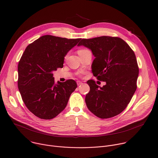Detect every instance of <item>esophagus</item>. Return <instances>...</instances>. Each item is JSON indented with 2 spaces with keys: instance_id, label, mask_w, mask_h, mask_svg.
Wrapping results in <instances>:
<instances>
[{
  "instance_id": "1",
  "label": "esophagus",
  "mask_w": 158,
  "mask_h": 158,
  "mask_svg": "<svg viewBox=\"0 0 158 158\" xmlns=\"http://www.w3.org/2000/svg\"><path fill=\"white\" fill-rule=\"evenodd\" d=\"M83 83L82 82H81V81H77V85H82Z\"/></svg>"
}]
</instances>
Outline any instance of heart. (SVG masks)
<instances>
[{
	"instance_id": "obj_1",
	"label": "heart",
	"mask_w": 158,
	"mask_h": 158,
	"mask_svg": "<svg viewBox=\"0 0 158 158\" xmlns=\"http://www.w3.org/2000/svg\"><path fill=\"white\" fill-rule=\"evenodd\" d=\"M86 51H87V49H80L78 51V54H81V53H82V52H84Z\"/></svg>"
}]
</instances>
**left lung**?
I'll list each match as a JSON object with an SVG mask.
<instances>
[{
  "label": "left lung",
  "instance_id": "1",
  "mask_svg": "<svg viewBox=\"0 0 158 158\" xmlns=\"http://www.w3.org/2000/svg\"><path fill=\"white\" fill-rule=\"evenodd\" d=\"M77 46L92 51L95 57L92 73L106 82L101 87L93 80L87 82L90 87L85 99L88 109L100 118L120 114L137 87L139 68L134 51L122 38L108 36L82 39Z\"/></svg>",
  "mask_w": 158,
  "mask_h": 158
}]
</instances>
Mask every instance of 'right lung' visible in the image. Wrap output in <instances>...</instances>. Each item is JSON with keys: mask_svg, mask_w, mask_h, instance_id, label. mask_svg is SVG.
Masks as SVG:
<instances>
[{"mask_svg": "<svg viewBox=\"0 0 158 158\" xmlns=\"http://www.w3.org/2000/svg\"><path fill=\"white\" fill-rule=\"evenodd\" d=\"M81 40L44 35L25 49L18 65V87L27 109L50 120L66 107L77 87L73 79L55 83L52 72L63 68L65 56Z\"/></svg>", "mask_w": 158, "mask_h": 158, "instance_id": "1", "label": "right lung"}]
</instances>
